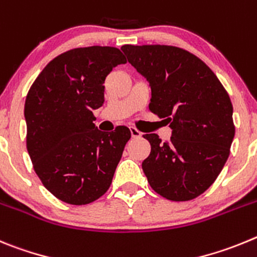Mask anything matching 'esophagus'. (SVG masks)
<instances>
[{
	"instance_id": "1",
	"label": "esophagus",
	"mask_w": 257,
	"mask_h": 257,
	"mask_svg": "<svg viewBox=\"0 0 257 257\" xmlns=\"http://www.w3.org/2000/svg\"><path fill=\"white\" fill-rule=\"evenodd\" d=\"M131 134L133 138H140L141 136H142V133H141L137 128H134V126H132L131 128Z\"/></svg>"
}]
</instances>
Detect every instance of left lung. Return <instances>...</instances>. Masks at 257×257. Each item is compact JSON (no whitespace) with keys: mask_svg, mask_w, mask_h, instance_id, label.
Here are the masks:
<instances>
[{"mask_svg":"<svg viewBox=\"0 0 257 257\" xmlns=\"http://www.w3.org/2000/svg\"><path fill=\"white\" fill-rule=\"evenodd\" d=\"M126 59L151 85L149 108L172 128L170 140L145 134L151 145L142 169L156 193L189 201L220 174L234 138L233 106L220 80L196 55L165 45H124Z\"/></svg>","mask_w":257,"mask_h":257,"instance_id":"8db88e82","label":"left lung"}]
</instances>
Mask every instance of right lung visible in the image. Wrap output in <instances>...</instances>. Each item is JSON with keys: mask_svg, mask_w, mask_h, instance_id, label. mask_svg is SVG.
Returning <instances> with one entry per match:
<instances>
[{"mask_svg": "<svg viewBox=\"0 0 257 257\" xmlns=\"http://www.w3.org/2000/svg\"><path fill=\"white\" fill-rule=\"evenodd\" d=\"M125 62L119 48H73L48 62L29 88L28 154L43 186L64 202L91 203L111 184L131 131H98L93 110L105 101L106 77Z\"/></svg>", "mask_w": 257, "mask_h": 257, "instance_id": "obj_1", "label": "right lung"}]
</instances>
